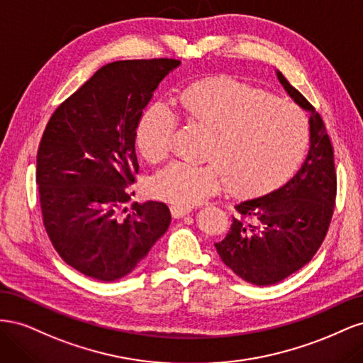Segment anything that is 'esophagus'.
Listing matches in <instances>:
<instances>
[{
  "label": "esophagus",
  "mask_w": 363,
  "mask_h": 363,
  "mask_svg": "<svg viewBox=\"0 0 363 363\" xmlns=\"http://www.w3.org/2000/svg\"><path fill=\"white\" fill-rule=\"evenodd\" d=\"M191 212H192V208L188 207V206H180V204L171 206V215L175 219H180V218H183L186 215H189Z\"/></svg>",
  "instance_id": "34e87169"
}]
</instances>
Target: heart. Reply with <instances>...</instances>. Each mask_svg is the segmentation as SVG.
I'll use <instances>...</instances> for the list:
<instances>
[{
	"mask_svg": "<svg viewBox=\"0 0 363 363\" xmlns=\"http://www.w3.org/2000/svg\"><path fill=\"white\" fill-rule=\"evenodd\" d=\"M177 104L186 119L211 130L207 163L172 162L150 182L159 200L180 206L199 203L228 189L256 195L277 188L298 167L307 145V119L288 98L228 75L208 77L180 92ZM177 119L164 104L150 106L140 116L138 147L147 160L168 156Z\"/></svg>",
	"mask_w": 363,
	"mask_h": 363,
	"instance_id": "obj_1",
	"label": "heart"
}]
</instances>
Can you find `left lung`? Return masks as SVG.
<instances>
[{
    "instance_id": "8db88e82",
    "label": "left lung",
    "mask_w": 363,
    "mask_h": 363,
    "mask_svg": "<svg viewBox=\"0 0 363 363\" xmlns=\"http://www.w3.org/2000/svg\"><path fill=\"white\" fill-rule=\"evenodd\" d=\"M284 91L311 113L309 152L281 188L235 206L227 236L215 244L221 260L236 276L269 286L309 263L321 247L336 199L333 145L321 115L277 71Z\"/></svg>"
}]
</instances>
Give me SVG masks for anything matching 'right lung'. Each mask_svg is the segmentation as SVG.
Here are the masks:
<instances>
[{
	"label": "right lung",
	"instance_id": "add662e5",
	"mask_svg": "<svg viewBox=\"0 0 363 363\" xmlns=\"http://www.w3.org/2000/svg\"><path fill=\"white\" fill-rule=\"evenodd\" d=\"M179 65L107 63L56 108L43 131L36 167L43 225L59 256L87 277L127 276L169 227L164 203H135L130 211L123 204L139 172L140 116Z\"/></svg>",
	"mask_w": 363,
	"mask_h": 363
}]
</instances>
